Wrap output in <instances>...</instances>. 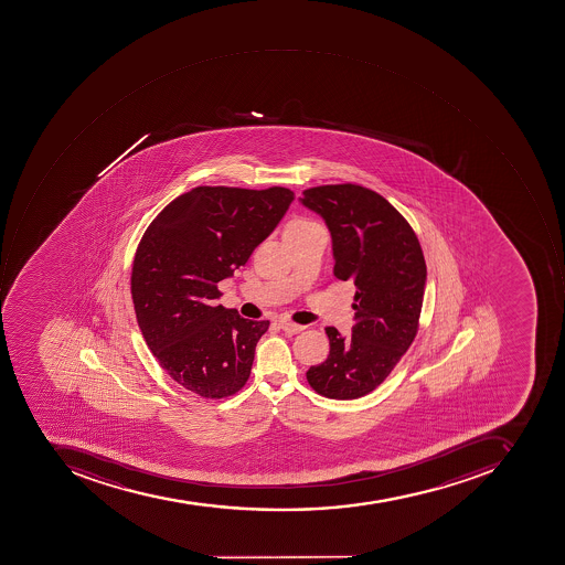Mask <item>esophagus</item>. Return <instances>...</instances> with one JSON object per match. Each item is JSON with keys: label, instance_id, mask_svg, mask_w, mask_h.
I'll use <instances>...</instances> for the list:
<instances>
[{"label": "esophagus", "instance_id": "esophagus-1", "mask_svg": "<svg viewBox=\"0 0 565 565\" xmlns=\"http://www.w3.org/2000/svg\"><path fill=\"white\" fill-rule=\"evenodd\" d=\"M278 327H280L285 333H288V335H296V333H299V331H302L303 328H306L302 327V324L290 323V321H280Z\"/></svg>", "mask_w": 565, "mask_h": 565}]
</instances>
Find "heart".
<instances>
[{
  "instance_id": "heart-1",
  "label": "heart",
  "mask_w": 565,
  "mask_h": 565,
  "mask_svg": "<svg viewBox=\"0 0 565 565\" xmlns=\"http://www.w3.org/2000/svg\"><path fill=\"white\" fill-rule=\"evenodd\" d=\"M316 225V223L308 222V220H296V222L290 223L288 225V230H300V228H308V226Z\"/></svg>"
}]
</instances>
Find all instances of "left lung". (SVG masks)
Listing matches in <instances>:
<instances>
[{
    "mask_svg": "<svg viewBox=\"0 0 565 565\" xmlns=\"http://www.w3.org/2000/svg\"><path fill=\"white\" fill-rule=\"evenodd\" d=\"M299 201L330 230L335 277L358 288L352 335L328 327L330 355L306 376L324 397L351 401L373 392L413 343L425 297V256L409 223L370 189L321 185L303 191Z\"/></svg>",
    "mask_w": 565,
    "mask_h": 565,
    "instance_id": "8db88e82",
    "label": "left lung"
}]
</instances>
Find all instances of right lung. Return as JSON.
I'll return each instance as SVG.
<instances>
[{
	"mask_svg": "<svg viewBox=\"0 0 565 565\" xmlns=\"http://www.w3.org/2000/svg\"><path fill=\"white\" fill-rule=\"evenodd\" d=\"M294 201L285 188H195L161 211L134 257L137 324L160 366L204 398L246 385L269 321L223 308L218 284L234 277Z\"/></svg>",
	"mask_w": 565,
	"mask_h": 565,
	"instance_id": "obj_1",
	"label": "right lung"
}]
</instances>
